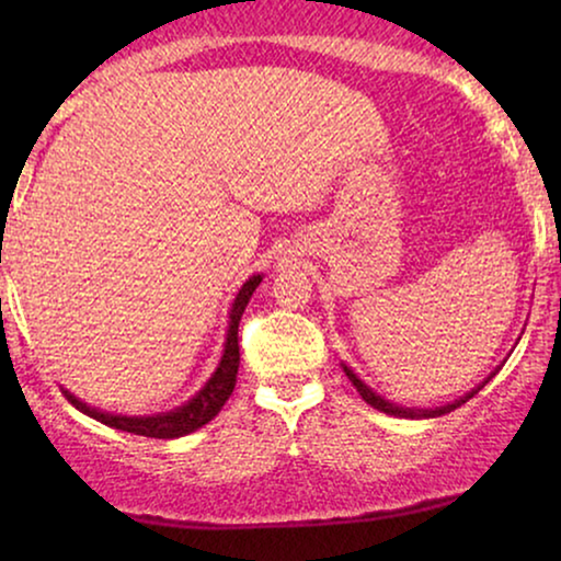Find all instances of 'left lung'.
Masks as SVG:
<instances>
[{"label": "left lung", "mask_w": 561, "mask_h": 561, "mask_svg": "<svg viewBox=\"0 0 561 561\" xmlns=\"http://www.w3.org/2000/svg\"><path fill=\"white\" fill-rule=\"evenodd\" d=\"M342 367H344V373H347V378L352 380V386H355V388H357V393H359V396H363V401H365V403H370V405H373V409H378V411H382V413H388V416H401V419H434V416H444V413L455 411V409H459V405H462V403H467V401H470V398H472L474 393H480V390H482V388H485V382H488L490 378H493V375L497 373V370H495L493 375H490V378H488L485 382H480V386H478V388H472V390H470V393H467V396H462V398H457V401H455V403L439 405V409H403V405H396V403H390V401H386V398H382V396H378V393H375V390H373V388H367V386H365V382H363V380H359V378H357V375H355V373H352L347 365H342Z\"/></svg>", "instance_id": "8db88e82"}]
</instances>
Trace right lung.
<instances>
[{
    "label": "right lung",
    "mask_w": 561,
    "mask_h": 561,
    "mask_svg": "<svg viewBox=\"0 0 561 561\" xmlns=\"http://www.w3.org/2000/svg\"><path fill=\"white\" fill-rule=\"evenodd\" d=\"M263 280V275H252L250 280L242 283L240 294H237L232 309H229V329H227V342L225 352H221V359L217 370L211 373V378L204 382V388L198 390L194 398H188L186 403L179 405V409L156 413V416H117V413H104L99 409H91L83 401H79L73 393L64 390L68 401H71L76 409L87 416L102 421V424L119 428V432H129L137 436H150V439H179V436H186L196 428L217 416L221 405L227 403V398L232 396L234 382H237V367H240V344H237V329H240V319L244 313V306L250 304V296L255 294V288Z\"/></svg>",
    "instance_id": "add662e5"
}]
</instances>
